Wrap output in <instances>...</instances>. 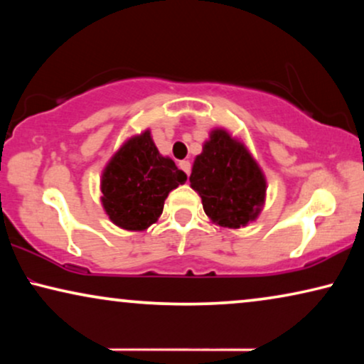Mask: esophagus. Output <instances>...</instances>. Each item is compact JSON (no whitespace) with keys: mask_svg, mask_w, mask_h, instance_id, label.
Masks as SVG:
<instances>
[{"mask_svg":"<svg viewBox=\"0 0 364 364\" xmlns=\"http://www.w3.org/2000/svg\"><path fill=\"white\" fill-rule=\"evenodd\" d=\"M178 167H181L182 171L187 173V176H191V171H192L191 162H188V161H181V162H178Z\"/></svg>","mask_w":364,"mask_h":364,"instance_id":"obj_1","label":"esophagus"}]
</instances>
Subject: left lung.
Segmentation results:
<instances>
[{
	"instance_id": "obj_1",
	"label": "left lung",
	"mask_w": 364,
	"mask_h": 364,
	"mask_svg": "<svg viewBox=\"0 0 364 364\" xmlns=\"http://www.w3.org/2000/svg\"><path fill=\"white\" fill-rule=\"evenodd\" d=\"M191 187L202 198L208 218L220 227L240 228L260 215L267 181L245 144L225 129H213L196 157Z\"/></svg>"
}]
</instances>
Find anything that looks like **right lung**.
Instances as JSON below:
<instances>
[{
    "instance_id": "obj_1",
    "label": "right lung",
    "mask_w": 364,
    "mask_h": 364,
    "mask_svg": "<svg viewBox=\"0 0 364 364\" xmlns=\"http://www.w3.org/2000/svg\"><path fill=\"white\" fill-rule=\"evenodd\" d=\"M186 181V172L159 154L147 129L127 139L107 162L101 178V202L112 223L141 232L157 222L168 192Z\"/></svg>"
}]
</instances>
